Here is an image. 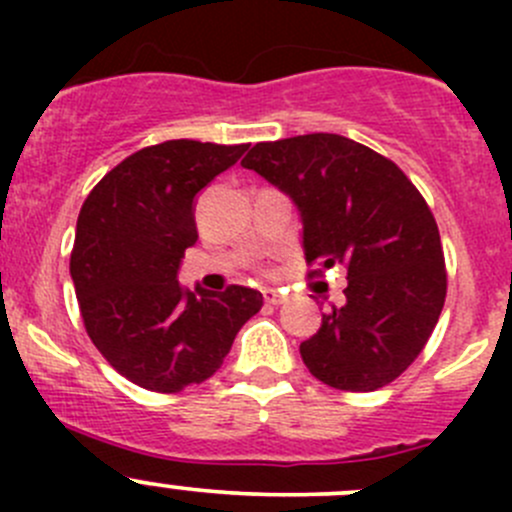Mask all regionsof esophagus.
Returning <instances> with one entry per match:
<instances>
[{
  "instance_id": "1",
  "label": "esophagus",
  "mask_w": 512,
  "mask_h": 512,
  "mask_svg": "<svg viewBox=\"0 0 512 512\" xmlns=\"http://www.w3.org/2000/svg\"><path fill=\"white\" fill-rule=\"evenodd\" d=\"M262 297H265L267 304H285L287 302V297L280 292V289H265V292H262Z\"/></svg>"
}]
</instances>
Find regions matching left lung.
<instances>
[{"label":"left lung","instance_id":"1","mask_svg":"<svg viewBox=\"0 0 512 512\" xmlns=\"http://www.w3.org/2000/svg\"><path fill=\"white\" fill-rule=\"evenodd\" d=\"M242 165L289 195L312 275L347 270V302L299 344L312 376L342 391L391 384L421 354L446 302L441 235L404 170L337 133L257 143Z\"/></svg>","mask_w":512,"mask_h":512}]
</instances>
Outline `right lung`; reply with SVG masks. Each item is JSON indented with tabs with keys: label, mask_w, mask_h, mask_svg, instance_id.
<instances>
[{
	"label": "right lung",
	"mask_w": 512,
	"mask_h": 512,
	"mask_svg": "<svg viewBox=\"0 0 512 512\" xmlns=\"http://www.w3.org/2000/svg\"><path fill=\"white\" fill-rule=\"evenodd\" d=\"M247 146L180 138L133 153L81 205L71 280L81 317L108 364L141 389L175 394L223 366L235 334L260 312L257 289L180 287L198 240L195 200Z\"/></svg>",
	"instance_id": "1"
}]
</instances>
